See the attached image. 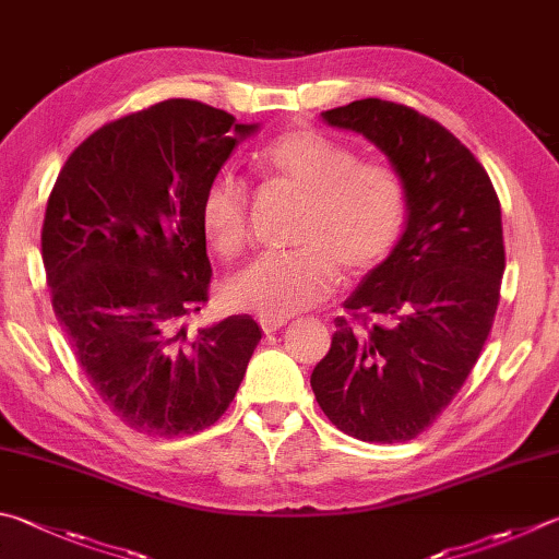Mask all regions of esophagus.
<instances>
[{
	"label": "esophagus",
	"instance_id": "1",
	"mask_svg": "<svg viewBox=\"0 0 559 559\" xmlns=\"http://www.w3.org/2000/svg\"><path fill=\"white\" fill-rule=\"evenodd\" d=\"M286 324H288V320H266V318H263L261 320V330L266 332V334H276L278 330L286 328Z\"/></svg>",
	"mask_w": 559,
	"mask_h": 559
}]
</instances>
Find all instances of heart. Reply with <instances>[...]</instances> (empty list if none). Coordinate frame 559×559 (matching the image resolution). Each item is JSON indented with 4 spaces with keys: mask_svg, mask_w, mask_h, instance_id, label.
<instances>
[{
    "mask_svg": "<svg viewBox=\"0 0 559 559\" xmlns=\"http://www.w3.org/2000/svg\"><path fill=\"white\" fill-rule=\"evenodd\" d=\"M261 176L306 195L293 241L298 249L261 253L227 283L231 308L266 320H286L324 300L340 266L364 273L389 257L408 217V190L399 170L381 160H357L342 141L318 129H293L259 151ZM200 229L212 251L237 257L247 241V188L222 170L202 190Z\"/></svg>",
    "mask_w": 559,
    "mask_h": 559,
    "instance_id": "1",
    "label": "heart"
}]
</instances>
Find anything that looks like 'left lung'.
<instances>
[{"label":"left lung","mask_w":559,"mask_h":559,"mask_svg":"<svg viewBox=\"0 0 559 559\" xmlns=\"http://www.w3.org/2000/svg\"><path fill=\"white\" fill-rule=\"evenodd\" d=\"M379 146L408 190L405 231L334 318L310 385L322 413L364 442L418 438L469 377L506 269L501 202L484 166L438 121L389 99L322 111Z\"/></svg>","instance_id":"1"}]
</instances>
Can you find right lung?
Wrapping results in <instances>:
<instances>
[{"label":"right lung","instance_id":"1","mask_svg":"<svg viewBox=\"0 0 559 559\" xmlns=\"http://www.w3.org/2000/svg\"><path fill=\"white\" fill-rule=\"evenodd\" d=\"M257 129L166 99L90 134L50 190L40 257L56 318L99 399L151 438L215 425L261 340L249 314L182 324L210 298L200 195Z\"/></svg>","mask_w":559,"mask_h":559}]
</instances>
